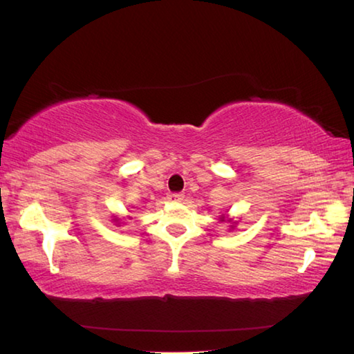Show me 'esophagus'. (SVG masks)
<instances>
[{
	"instance_id": "34e87169",
	"label": "esophagus",
	"mask_w": 354,
	"mask_h": 354,
	"mask_svg": "<svg viewBox=\"0 0 354 354\" xmlns=\"http://www.w3.org/2000/svg\"><path fill=\"white\" fill-rule=\"evenodd\" d=\"M184 198L183 194H170L169 195V200L170 201H181Z\"/></svg>"
}]
</instances>
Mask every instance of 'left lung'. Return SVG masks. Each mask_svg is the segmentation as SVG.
I'll return each instance as SVG.
<instances>
[{
    "instance_id": "8db88e82",
    "label": "left lung",
    "mask_w": 354,
    "mask_h": 354,
    "mask_svg": "<svg viewBox=\"0 0 354 354\" xmlns=\"http://www.w3.org/2000/svg\"><path fill=\"white\" fill-rule=\"evenodd\" d=\"M220 221H227V223H231L230 226H231V230H234V225H236V221L234 220H232V218H227L226 217V215H221V217H220Z\"/></svg>"
}]
</instances>
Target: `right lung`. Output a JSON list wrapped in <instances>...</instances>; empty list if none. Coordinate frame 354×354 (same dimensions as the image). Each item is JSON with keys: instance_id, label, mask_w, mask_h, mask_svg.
I'll use <instances>...</instances> for the list:
<instances>
[{"instance_id": "1", "label": "right lung", "mask_w": 354, "mask_h": 354, "mask_svg": "<svg viewBox=\"0 0 354 354\" xmlns=\"http://www.w3.org/2000/svg\"><path fill=\"white\" fill-rule=\"evenodd\" d=\"M113 221H118V218H117V217H115V218H113ZM118 225H120V223H118Z\"/></svg>"}]
</instances>
